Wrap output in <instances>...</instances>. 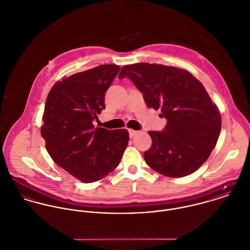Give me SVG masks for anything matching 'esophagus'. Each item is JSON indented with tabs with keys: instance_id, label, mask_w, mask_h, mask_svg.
I'll list each match as a JSON object with an SVG mask.
<instances>
[{
	"instance_id": "1",
	"label": "esophagus",
	"mask_w": 250,
	"mask_h": 250,
	"mask_svg": "<svg viewBox=\"0 0 250 250\" xmlns=\"http://www.w3.org/2000/svg\"><path fill=\"white\" fill-rule=\"evenodd\" d=\"M128 132H129V137H130V138H133L136 134H138L139 131L133 130V129H128Z\"/></svg>"
}]
</instances>
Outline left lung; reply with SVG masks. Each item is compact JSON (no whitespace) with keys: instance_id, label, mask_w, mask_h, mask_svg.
I'll return each mask as SVG.
<instances>
[{"instance_id":"obj_1","label":"left lung","mask_w":250,"mask_h":250,"mask_svg":"<svg viewBox=\"0 0 250 250\" xmlns=\"http://www.w3.org/2000/svg\"><path fill=\"white\" fill-rule=\"evenodd\" d=\"M149 108L167 119L162 131H148L152 144L146 163L168 177L195 171L210 156L222 128V118L204 86L189 72L170 66L135 63L122 68Z\"/></svg>"}]
</instances>
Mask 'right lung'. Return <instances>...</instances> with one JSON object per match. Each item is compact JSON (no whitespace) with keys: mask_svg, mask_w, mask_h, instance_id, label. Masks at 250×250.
<instances>
[{"mask_svg":"<svg viewBox=\"0 0 250 250\" xmlns=\"http://www.w3.org/2000/svg\"><path fill=\"white\" fill-rule=\"evenodd\" d=\"M120 69L106 64L75 74L57 82L46 100L41 126L45 146L58 166L84 183L113 171L128 144L126 129L94 126Z\"/></svg>","mask_w":250,"mask_h":250,"instance_id":"obj_1","label":"right lung"}]
</instances>
